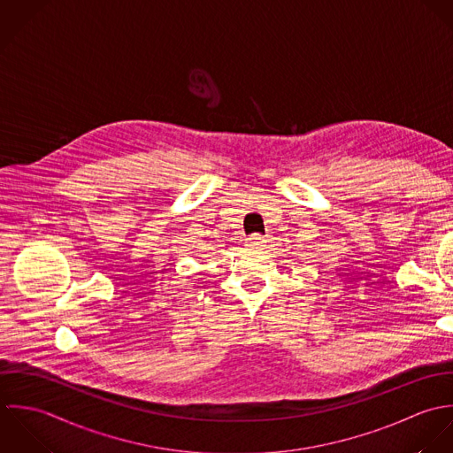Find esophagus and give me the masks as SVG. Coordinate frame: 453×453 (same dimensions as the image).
I'll use <instances>...</instances> for the list:
<instances>
[{
    "label": "esophagus",
    "instance_id": "34e87169",
    "mask_svg": "<svg viewBox=\"0 0 453 453\" xmlns=\"http://www.w3.org/2000/svg\"><path fill=\"white\" fill-rule=\"evenodd\" d=\"M249 247L250 249H261L263 247V243H265V238L261 236V234H252L250 238H249Z\"/></svg>",
    "mask_w": 453,
    "mask_h": 453
}]
</instances>
